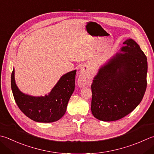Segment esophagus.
Returning <instances> with one entry per match:
<instances>
[{
    "instance_id": "34e87169",
    "label": "esophagus",
    "mask_w": 154,
    "mask_h": 154,
    "mask_svg": "<svg viewBox=\"0 0 154 154\" xmlns=\"http://www.w3.org/2000/svg\"><path fill=\"white\" fill-rule=\"evenodd\" d=\"M92 78V75L90 71L85 66L81 68L79 77L78 79V84L80 87H84L88 85Z\"/></svg>"
}]
</instances>
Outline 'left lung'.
Segmentation results:
<instances>
[{
  "label": "left lung",
  "instance_id": "left-lung-1",
  "mask_svg": "<svg viewBox=\"0 0 154 154\" xmlns=\"http://www.w3.org/2000/svg\"><path fill=\"white\" fill-rule=\"evenodd\" d=\"M123 43L93 80L91 112L101 121H116L128 115L140 103L146 90V56L132 38Z\"/></svg>",
  "mask_w": 154,
  "mask_h": 154
}]
</instances>
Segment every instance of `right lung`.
I'll use <instances>...</instances> for the list:
<instances>
[{"label": "right lung", "instance_id": "obj_1", "mask_svg": "<svg viewBox=\"0 0 154 154\" xmlns=\"http://www.w3.org/2000/svg\"><path fill=\"white\" fill-rule=\"evenodd\" d=\"M77 70L68 72L60 78L47 95L32 96L21 92L15 82L14 69L11 74V89L14 100L21 111L33 121L56 122L65 115L67 104L75 90Z\"/></svg>", "mask_w": 154, "mask_h": 154}]
</instances>
